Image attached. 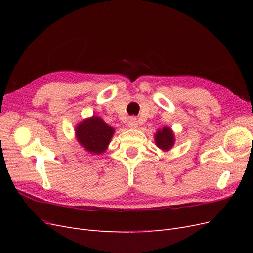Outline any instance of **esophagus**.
<instances>
[{"instance_id":"34e87169","label":"esophagus","mask_w":253,"mask_h":253,"mask_svg":"<svg viewBox=\"0 0 253 253\" xmlns=\"http://www.w3.org/2000/svg\"><path fill=\"white\" fill-rule=\"evenodd\" d=\"M127 125H128L129 127L136 128L137 126H138V121H137V118H136V117H131V118L128 119Z\"/></svg>"}]
</instances>
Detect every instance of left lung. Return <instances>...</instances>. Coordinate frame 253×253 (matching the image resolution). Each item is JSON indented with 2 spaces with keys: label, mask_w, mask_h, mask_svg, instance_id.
<instances>
[{
  "label": "left lung",
  "mask_w": 253,
  "mask_h": 253,
  "mask_svg": "<svg viewBox=\"0 0 253 253\" xmlns=\"http://www.w3.org/2000/svg\"><path fill=\"white\" fill-rule=\"evenodd\" d=\"M155 142L162 150H170L174 144V135L171 128L166 126L163 129H158L155 135Z\"/></svg>",
  "instance_id": "1"
}]
</instances>
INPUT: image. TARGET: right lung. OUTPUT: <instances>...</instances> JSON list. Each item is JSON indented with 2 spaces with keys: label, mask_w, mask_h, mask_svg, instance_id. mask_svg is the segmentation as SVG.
Returning a JSON list of instances; mask_svg holds the SVG:
<instances>
[{
  "label": "right lung",
  "mask_w": 253,
  "mask_h": 253,
  "mask_svg": "<svg viewBox=\"0 0 253 253\" xmlns=\"http://www.w3.org/2000/svg\"><path fill=\"white\" fill-rule=\"evenodd\" d=\"M114 128L100 118L94 116L83 120L76 127V136L82 147L94 154H101L111 141Z\"/></svg>",
  "instance_id": "obj_1"
}]
</instances>
